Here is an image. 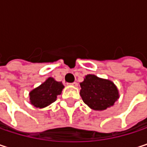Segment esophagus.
<instances>
[{
    "instance_id": "obj_1",
    "label": "esophagus",
    "mask_w": 147,
    "mask_h": 147,
    "mask_svg": "<svg viewBox=\"0 0 147 147\" xmlns=\"http://www.w3.org/2000/svg\"><path fill=\"white\" fill-rule=\"evenodd\" d=\"M70 85H72L74 87H77V86H78V83H77L76 82H74L72 83H70Z\"/></svg>"
}]
</instances>
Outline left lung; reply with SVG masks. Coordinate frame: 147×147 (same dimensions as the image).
I'll return each instance as SVG.
<instances>
[{
  "mask_svg": "<svg viewBox=\"0 0 147 147\" xmlns=\"http://www.w3.org/2000/svg\"><path fill=\"white\" fill-rule=\"evenodd\" d=\"M80 86L82 100L95 111L105 110L113 105L119 98L117 88L112 82L99 78L94 75H87Z\"/></svg>",
  "mask_w": 147,
  "mask_h": 147,
  "instance_id": "left-lung-1",
  "label": "left lung"
}]
</instances>
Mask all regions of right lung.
<instances>
[{
	"label": "right lung",
	"mask_w": 147,
	"mask_h": 147,
	"mask_svg": "<svg viewBox=\"0 0 147 147\" xmlns=\"http://www.w3.org/2000/svg\"><path fill=\"white\" fill-rule=\"evenodd\" d=\"M64 85L60 82L49 77L38 88L30 93V103L38 108H43L54 102L58 95L61 94Z\"/></svg>",
	"instance_id": "add662e5"
}]
</instances>
